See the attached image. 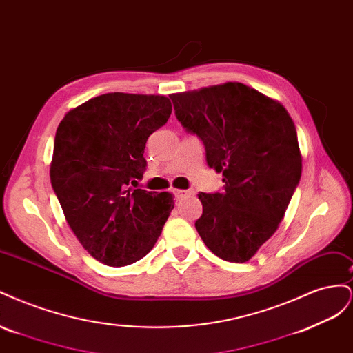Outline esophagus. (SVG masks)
<instances>
[{
  "label": "esophagus",
  "mask_w": 353,
  "mask_h": 353,
  "mask_svg": "<svg viewBox=\"0 0 353 353\" xmlns=\"http://www.w3.org/2000/svg\"><path fill=\"white\" fill-rule=\"evenodd\" d=\"M175 196H176L178 200H183V199L194 196V193H193V191H190V190H175Z\"/></svg>",
  "instance_id": "34e87169"
}]
</instances>
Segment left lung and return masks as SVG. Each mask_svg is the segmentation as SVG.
<instances>
[{
	"label": "left lung",
	"mask_w": 353,
	"mask_h": 353,
	"mask_svg": "<svg viewBox=\"0 0 353 353\" xmlns=\"http://www.w3.org/2000/svg\"><path fill=\"white\" fill-rule=\"evenodd\" d=\"M176 119L205 144L222 193H200L196 230L218 258L243 263L272 237L302 175L294 122L276 100L225 82L170 94Z\"/></svg>",
	"instance_id": "obj_1"
}]
</instances>
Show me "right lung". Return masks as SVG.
Instances as JSON below:
<instances>
[{"mask_svg": "<svg viewBox=\"0 0 353 353\" xmlns=\"http://www.w3.org/2000/svg\"><path fill=\"white\" fill-rule=\"evenodd\" d=\"M170 113L165 95L109 92L69 110L57 128L52 190L82 248L104 265L144 258L174 209L166 191L128 188L145 170L147 138Z\"/></svg>", "mask_w": 353, "mask_h": 353, "instance_id": "add662e5", "label": "right lung"}]
</instances>
